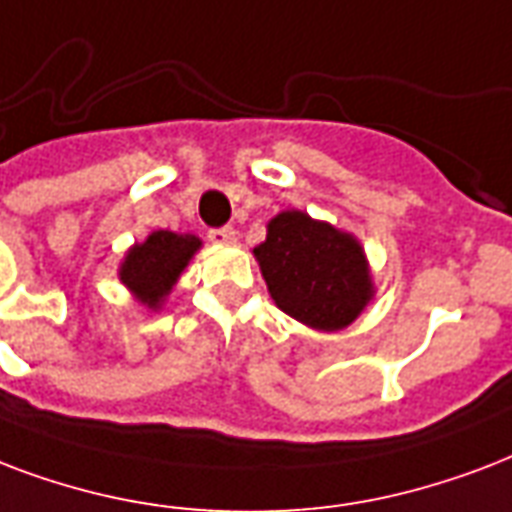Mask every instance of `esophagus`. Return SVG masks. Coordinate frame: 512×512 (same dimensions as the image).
I'll use <instances>...</instances> for the list:
<instances>
[{"instance_id":"34e87169","label":"esophagus","mask_w":512,"mask_h":512,"mask_svg":"<svg viewBox=\"0 0 512 512\" xmlns=\"http://www.w3.org/2000/svg\"><path fill=\"white\" fill-rule=\"evenodd\" d=\"M211 243L216 245H232L237 240V232L232 227H221V229H211Z\"/></svg>"}]
</instances>
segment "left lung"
Returning <instances> with one entry per match:
<instances>
[{"label":"left lung","instance_id":"1","mask_svg":"<svg viewBox=\"0 0 512 512\" xmlns=\"http://www.w3.org/2000/svg\"><path fill=\"white\" fill-rule=\"evenodd\" d=\"M253 256L272 301L312 331L350 328L376 296L358 237L296 208L269 219L267 240Z\"/></svg>","mask_w":512,"mask_h":512}]
</instances>
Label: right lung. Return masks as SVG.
Listing matches in <instances>:
<instances>
[{
	"label": "right lung",
	"instance_id": "add662e5",
	"mask_svg": "<svg viewBox=\"0 0 512 512\" xmlns=\"http://www.w3.org/2000/svg\"><path fill=\"white\" fill-rule=\"evenodd\" d=\"M200 248L202 240L197 235L154 229L152 235H146L144 243H133L125 251L117 277L141 307L160 312Z\"/></svg>",
	"mask_w": 512,
	"mask_h": 512
}]
</instances>
